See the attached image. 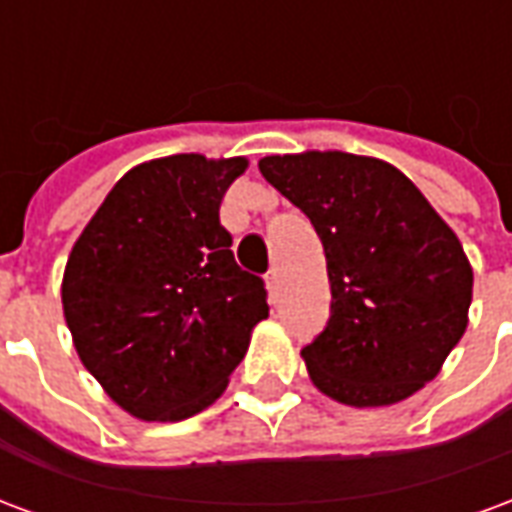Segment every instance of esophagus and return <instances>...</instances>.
Listing matches in <instances>:
<instances>
[{"label": "esophagus", "mask_w": 512, "mask_h": 512, "mask_svg": "<svg viewBox=\"0 0 512 512\" xmlns=\"http://www.w3.org/2000/svg\"><path fill=\"white\" fill-rule=\"evenodd\" d=\"M266 288H268V293H271V296L277 293V288H279V271H277V268H271V271L266 274Z\"/></svg>", "instance_id": "esophagus-1"}]
</instances>
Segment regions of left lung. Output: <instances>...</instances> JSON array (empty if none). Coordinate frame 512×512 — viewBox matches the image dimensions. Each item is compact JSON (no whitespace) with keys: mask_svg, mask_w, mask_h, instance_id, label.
<instances>
[{"mask_svg":"<svg viewBox=\"0 0 512 512\" xmlns=\"http://www.w3.org/2000/svg\"><path fill=\"white\" fill-rule=\"evenodd\" d=\"M321 238L332 318L301 356L323 395L392 406L441 373L469 326L472 263L425 194L392 164L343 150L260 158Z\"/></svg>","mask_w":512,"mask_h":512,"instance_id":"left-lung-1","label":"left lung"}]
</instances>
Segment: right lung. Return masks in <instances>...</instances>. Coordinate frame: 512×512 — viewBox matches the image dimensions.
<instances>
[{
  "label": "right lung",
  "mask_w": 512,
  "mask_h": 512,
  "mask_svg": "<svg viewBox=\"0 0 512 512\" xmlns=\"http://www.w3.org/2000/svg\"><path fill=\"white\" fill-rule=\"evenodd\" d=\"M244 156L178 153L136 164L76 238L62 312L82 365L117 406L180 422L216 403L268 318L263 279L219 222Z\"/></svg>",
  "instance_id": "obj_1"
}]
</instances>
